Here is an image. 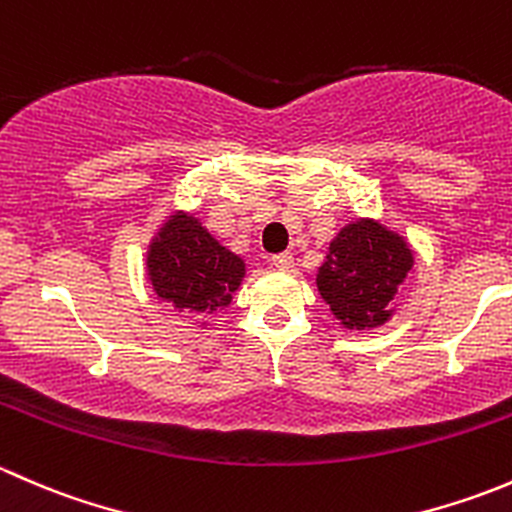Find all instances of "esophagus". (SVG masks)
I'll return each instance as SVG.
<instances>
[{"label":"esophagus","mask_w":512,"mask_h":512,"mask_svg":"<svg viewBox=\"0 0 512 512\" xmlns=\"http://www.w3.org/2000/svg\"><path fill=\"white\" fill-rule=\"evenodd\" d=\"M270 265L275 267V270H292L294 267V257L292 252H282V255H272L270 257Z\"/></svg>","instance_id":"34e87169"}]
</instances>
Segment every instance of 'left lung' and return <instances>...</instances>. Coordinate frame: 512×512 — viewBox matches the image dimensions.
Segmentation results:
<instances>
[{"mask_svg":"<svg viewBox=\"0 0 512 512\" xmlns=\"http://www.w3.org/2000/svg\"><path fill=\"white\" fill-rule=\"evenodd\" d=\"M414 262L404 235L374 218H356L329 242L317 289L344 329H376L394 317V297Z\"/></svg>","mask_w":512,"mask_h":512,"instance_id":"left-lung-1","label":"left lung"}]
</instances>
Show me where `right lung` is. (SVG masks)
<instances>
[{
	"mask_svg": "<svg viewBox=\"0 0 512 512\" xmlns=\"http://www.w3.org/2000/svg\"><path fill=\"white\" fill-rule=\"evenodd\" d=\"M146 277L173 312L208 317L230 307L245 277V260L220 245L200 218L175 210L148 242Z\"/></svg>",
	"mask_w": 512,
	"mask_h": 512,
	"instance_id": "obj_1",
	"label": "right lung"
}]
</instances>
